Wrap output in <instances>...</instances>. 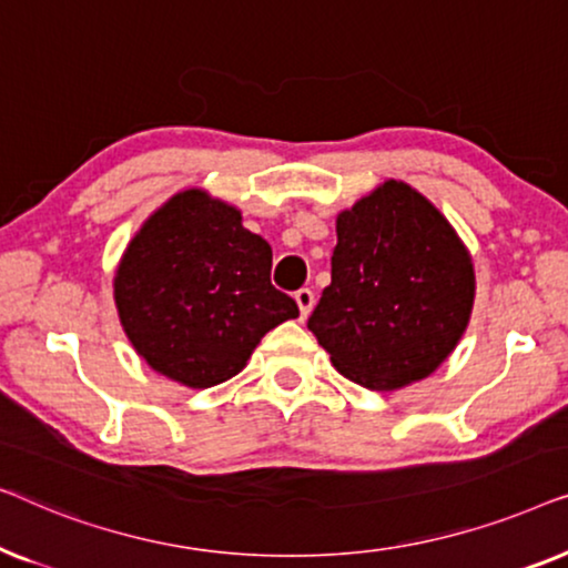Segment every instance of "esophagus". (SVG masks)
Wrapping results in <instances>:
<instances>
[{"label": "esophagus", "mask_w": 568, "mask_h": 568, "mask_svg": "<svg viewBox=\"0 0 568 568\" xmlns=\"http://www.w3.org/2000/svg\"><path fill=\"white\" fill-rule=\"evenodd\" d=\"M294 300H297V305H300V315L307 317L310 310H313V305H315V292L310 290V286H302V290L294 292Z\"/></svg>", "instance_id": "1"}]
</instances>
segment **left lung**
<instances>
[{
    "instance_id": "8db88e82",
    "label": "left lung",
    "mask_w": 568,
    "mask_h": 568,
    "mask_svg": "<svg viewBox=\"0 0 568 568\" xmlns=\"http://www.w3.org/2000/svg\"><path fill=\"white\" fill-rule=\"evenodd\" d=\"M338 243L307 328L333 367L369 390L424 379L468 325L476 276L449 222L387 181L338 214Z\"/></svg>"
}]
</instances>
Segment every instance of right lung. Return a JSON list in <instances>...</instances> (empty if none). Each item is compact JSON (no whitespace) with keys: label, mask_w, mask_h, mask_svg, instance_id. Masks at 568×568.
I'll use <instances>...</instances> for the list:
<instances>
[{"label":"right lung","mask_w":568,"mask_h":568,"mask_svg":"<svg viewBox=\"0 0 568 568\" xmlns=\"http://www.w3.org/2000/svg\"><path fill=\"white\" fill-rule=\"evenodd\" d=\"M115 307L139 354L189 387L235 377L297 302L271 284V245L235 206L183 191L154 212L115 271Z\"/></svg>","instance_id":"add662e5"}]
</instances>
